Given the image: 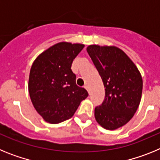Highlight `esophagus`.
<instances>
[{
  "label": "esophagus",
  "instance_id": "34e87169",
  "mask_svg": "<svg viewBox=\"0 0 160 160\" xmlns=\"http://www.w3.org/2000/svg\"><path fill=\"white\" fill-rule=\"evenodd\" d=\"M84 88L86 89V90H87V91H89V87H88V86H87V85H86V86H85Z\"/></svg>",
  "mask_w": 160,
  "mask_h": 160
}]
</instances>
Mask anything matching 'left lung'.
I'll return each instance as SVG.
<instances>
[{
  "instance_id": "obj_1",
  "label": "left lung",
  "mask_w": 160,
  "mask_h": 160,
  "mask_svg": "<svg viewBox=\"0 0 160 160\" xmlns=\"http://www.w3.org/2000/svg\"><path fill=\"white\" fill-rule=\"evenodd\" d=\"M87 50L106 91L102 105L94 109V117L103 128L116 130L136 112L142 97V76L131 59L116 46L90 45Z\"/></svg>"
}]
</instances>
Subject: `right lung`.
I'll use <instances>...</instances> for the list:
<instances>
[{
  "mask_svg": "<svg viewBox=\"0 0 160 160\" xmlns=\"http://www.w3.org/2000/svg\"><path fill=\"white\" fill-rule=\"evenodd\" d=\"M84 46L59 42L38 55L31 66L30 99L37 112L49 123L71 118L88 96L87 90L76 85V75L71 70L73 59Z\"/></svg>",
  "mask_w": 160,
  "mask_h": 160,
  "instance_id": "obj_1",
  "label": "right lung"
}]
</instances>
